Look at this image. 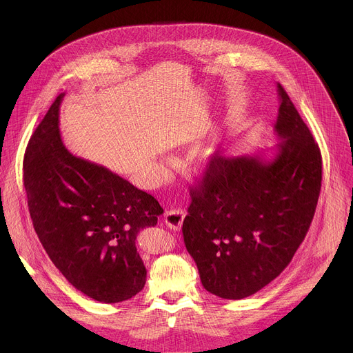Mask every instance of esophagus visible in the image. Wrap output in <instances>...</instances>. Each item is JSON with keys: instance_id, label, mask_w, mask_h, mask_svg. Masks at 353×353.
Here are the masks:
<instances>
[{"instance_id": "esophagus-1", "label": "esophagus", "mask_w": 353, "mask_h": 353, "mask_svg": "<svg viewBox=\"0 0 353 353\" xmlns=\"http://www.w3.org/2000/svg\"><path fill=\"white\" fill-rule=\"evenodd\" d=\"M184 218H185V212L183 210H172L166 212L165 223L173 230H180Z\"/></svg>"}]
</instances>
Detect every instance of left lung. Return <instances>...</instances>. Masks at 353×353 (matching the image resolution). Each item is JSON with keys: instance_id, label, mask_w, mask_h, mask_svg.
<instances>
[{"instance_id": "8db88e82", "label": "left lung", "mask_w": 353, "mask_h": 353, "mask_svg": "<svg viewBox=\"0 0 353 353\" xmlns=\"http://www.w3.org/2000/svg\"><path fill=\"white\" fill-rule=\"evenodd\" d=\"M275 157L214 154L192 188L184 244L203 286L239 300L274 281L313 221L321 190V152L290 97L276 85Z\"/></svg>"}]
</instances>
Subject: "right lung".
<instances>
[{"instance_id":"right-lung-1","label":"right lung","mask_w":353,"mask_h":353,"mask_svg":"<svg viewBox=\"0 0 353 353\" xmlns=\"http://www.w3.org/2000/svg\"><path fill=\"white\" fill-rule=\"evenodd\" d=\"M59 94L28 143L23 184L33 228L50 260L83 294L119 303L142 290L138 233L163 208L109 169L72 155L59 130Z\"/></svg>"}]
</instances>
